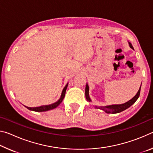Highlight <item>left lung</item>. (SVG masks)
Masks as SVG:
<instances>
[{
  "mask_svg": "<svg viewBox=\"0 0 153 153\" xmlns=\"http://www.w3.org/2000/svg\"><path fill=\"white\" fill-rule=\"evenodd\" d=\"M129 46L131 48L134 49L132 45L130 42H129ZM142 85V84H141ZM140 88H141V86L140 87V88L138 90V92L136 93V94L134 96V97L131 98V100H129V101L126 102L123 104H121V105H107V106H102V107H98V106H96L94 105V107L96 108H98V109H100L104 111L106 113H111V114H115V113H120L121 111H123L124 110L127 109V108H129V107H131L134 102H135L137 99H138L139 96H140ZM85 95H86V98L87 100V101L88 102H92V100L90 99V96H89V86L88 84H86V90H85Z\"/></svg>",
  "mask_w": 153,
  "mask_h": 153,
  "instance_id": "left-lung-1",
  "label": "left lung"
}]
</instances>
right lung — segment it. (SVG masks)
Segmentation results:
<instances>
[{"mask_svg": "<svg viewBox=\"0 0 153 153\" xmlns=\"http://www.w3.org/2000/svg\"><path fill=\"white\" fill-rule=\"evenodd\" d=\"M67 86H68V83H67V84H66V86L64 87L63 91H62L60 98H59L57 101L53 103V104L48 105H42V106H40V107H26V106H25V107H26L27 109H29L30 111H36V112H43V111H47L49 110L53 109V108H55L56 107H58V106L61 104V102L63 101V98L65 97V92H66V90L67 88Z\"/></svg>", "mask_w": 153, "mask_h": 153, "instance_id": "add662e5", "label": "right lung"}]
</instances>
